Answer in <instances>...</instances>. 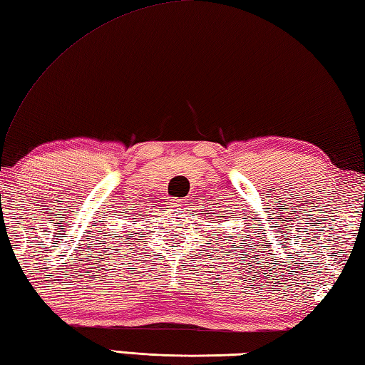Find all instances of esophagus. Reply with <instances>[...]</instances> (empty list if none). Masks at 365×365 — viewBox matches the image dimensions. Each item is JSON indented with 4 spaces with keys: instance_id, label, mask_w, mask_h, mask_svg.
I'll return each instance as SVG.
<instances>
[{
    "instance_id": "1",
    "label": "esophagus",
    "mask_w": 365,
    "mask_h": 365,
    "mask_svg": "<svg viewBox=\"0 0 365 365\" xmlns=\"http://www.w3.org/2000/svg\"><path fill=\"white\" fill-rule=\"evenodd\" d=\"M183 202H185V201H182V199H174V201H173V205L175 207V209H182V207L185 205Z\"/></svg>"
}]
</instances>
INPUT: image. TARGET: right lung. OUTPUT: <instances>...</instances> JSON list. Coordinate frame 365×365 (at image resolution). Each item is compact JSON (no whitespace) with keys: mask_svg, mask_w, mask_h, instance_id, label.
<instances>
[{"mask_svg":"<svg viewBox=\"0 0 365 365\" xmlns=\"http://www.w3.org/2000/svg\"><path fill=\"white\" fill-rule=\"evenodd\" d=\"M130 217H142V213H140V210H138V212H131V213H130ZM130 220H134V218H130Z\"/></svg>","mask_w":365,"mask_h":365,"instance_id":"add662e5","label":"right lung"}]
</instances>
